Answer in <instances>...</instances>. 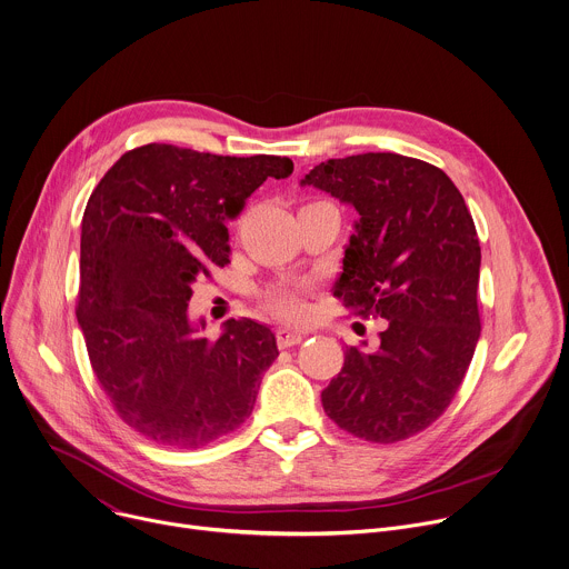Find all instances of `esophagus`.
<instances>
[{"instance_id": "esophagus-1", "label": "esophagus", "mask_w": 569, "mask_h": 569, "mask_svg": "<svg viewBox=\"0 0 569 569\" xmlns=\"http://www.w3.org/2000/svg\"><path fill=\"white\" fill-rule=\"evenodd\" d=\"M303 337H306L303 332L292 330V328H288V326H281V328L277 330V341H279V346H281V348L297 346V343H301V339H303Z\"/></svg>"}]
</instances>
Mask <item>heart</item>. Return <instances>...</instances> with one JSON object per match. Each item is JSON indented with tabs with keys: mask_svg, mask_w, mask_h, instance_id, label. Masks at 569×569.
Wrapping results in <instances>:
<instances>
[{
	"mask_svg": "<svg viewBox=\"0 0 569 569\" xmlns=\"http://www.w3.org/2000/svg\"><path fill=\"white\" fill-rule=\"evenodd\" d=\"M301 292H303L301 283H295V281L274 283L266 288L261 295L263 308L277 319H292V321L301 319L306 315Z\"/></svg>",
	"mask_w": 569,
	"mask_h": 569,
	"instance_id": "obj_1",
	"label": "heart"
}]
</instances>
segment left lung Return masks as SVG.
Masks as SVG:
<instances>
[{
	"mask_svg": "<svg viewBox=\"0 0 569 569\" xmlns=\"http://www.w3.org/2000/svg\"><path fill=\"white\" fill-rule=\"evenodd\" d=\"M359 214L332 292L387 319L375 352L346 348L321 405L343 431L398 442L453 400L480 339V243L453 180L400 153L330 158L301 178Z\"/></svg>",
	"mask_w": 569,
	"mask_h": 569,
	"instance_id": "8db88e82",
	"label": "left lung"
}]
</instances>
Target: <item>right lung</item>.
<instances>
[{
  "label": "right lung",
  "mask_w": 569,
  "mask_h": 569,
  "mask_svg": "<svg viewBox=\"0 0 569 569\" xmlns=\"http://www.w3.org/2000/svg\"><path fill=\"white\" fill-rule=\"evenodd\" d=\"M281 156H217L173 144L127 151L93 189L82 219L78 323L100 387L140 436L199 449L250 418L277 337L228 319L219 339L187 312L197 279L230 259L228 221Z\"/></svg>",
  "instance_id": "right-lung-1"
}]
</instances>
